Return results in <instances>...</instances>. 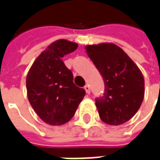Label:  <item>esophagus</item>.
Wrapping results in <instances>:
<instances>
[{
  "instance_id": "esophagus-1",
  "label": "esophagus",
  "mask_w": 160,
  "mask_h": 160,
  "mask_svg": "<svg viewBox=\"0 0 160 160\" xmlns=\"http://www.w3.org/2000/svg\"><path fill=\"white\" fill-rule=\"evenodd\" d=\"M84 89H85V91H86V93L87 94L91 93V89H90V86H89L88 85H85V86H84Z\"/></svg>"
}]
</instances>
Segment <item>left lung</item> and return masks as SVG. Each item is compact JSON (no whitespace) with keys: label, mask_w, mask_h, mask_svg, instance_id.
Masks as SVG:
<instances>
[{"label":"left lung","mask_w":160,"mask_h":160,"mask_svg":"<svg viewBox=\"0 0 160 160\" xmlns=\"http://www.w3.org/2000/svg\"><path fill=\"white\" fill-rule=\"evenodd\" d=\"M85 48L104 81V93L96 99L100 118L109 125L126 122L138 111L144 96L140 69L115 44L89 45Z\"/></svg>","instance_id":"1"}]
</instances>
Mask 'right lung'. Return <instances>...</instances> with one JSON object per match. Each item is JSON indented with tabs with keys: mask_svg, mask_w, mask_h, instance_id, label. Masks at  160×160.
Returning <instances> with one entry per match:
<instances>
[{
	"mask_svg": "<svg viewBox=\"0 0 160 160\" xmlns=\"http://www.w3.org/2000/svg\"><path fill=\"white\" fill-rule=\"evenodd\" d=\"M68 40L53 42L34 61L27 76V91L30 104L46 123L58 126L75 115L85 95L73 81L70 69L62 60L77 48Z\"/></svg>",
	"mask_w": 160,
	"mask_h": 160,
	"instance_id": "obj_1",
	"label": "right lung"
}]
</instances>
